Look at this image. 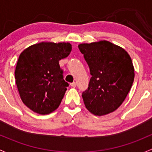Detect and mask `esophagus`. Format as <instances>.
Segmentation results:
<instances>
[{"label": "esophagus", "mask_w": 152, "mask_h": 152, "mask_svg": "<svg viewBox=\"0 0 152 152\" xmlns=\"http://www.w3.org/2000/svg\"><path fill=\"white\" fill-rule=\"evenodd\" d=\"M76 86H77L76 82H73V83H71V86H72L73 88L76 87Z\"/></svg>", "instance_id": "1"}]
</instances>
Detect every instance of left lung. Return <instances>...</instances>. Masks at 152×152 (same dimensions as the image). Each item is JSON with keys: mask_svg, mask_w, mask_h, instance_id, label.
Returning <instances> with one entry per match:
<instances>
[{"mask_svg": "<svg viewBox=\"0 0 152 152\" xmlns=\"http://www.w3.org/2000/svg\"><path fill=\"white\" fill-rule=\"evenodd\" d=\"M78 48L91 75L88 87L82 93L86 107L96 115L113 112L124 101L133 83L130 56L107 41L80 44Z\"/></svg>", "mask_w": 152, "mask_h": 152, "instance_id": "1", "label": "left lung"}]
</instances>
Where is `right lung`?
<instances>
[{
  "label": "right lung",
  "mask_w": 152,
  "mask_h": 152,
  "mask_svg": "<svg viewBox=\"0 0 152 152\" xmlns=\"http://www.w3.org/2000/svg\"><path fill=\"white\" fill-rule=\"evenodd\" d=\"M71 51L69 43L41 42L20 55L15 81L22 101L34 112L50 113L61 104L69 83L59 61Z\"/></svg>",
  "instance_id": "obj_1"
}]
</instances>
